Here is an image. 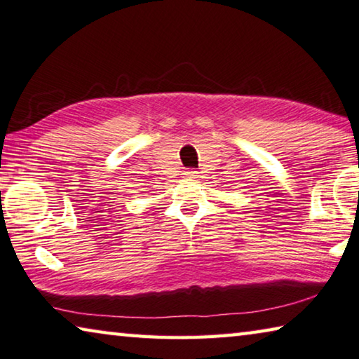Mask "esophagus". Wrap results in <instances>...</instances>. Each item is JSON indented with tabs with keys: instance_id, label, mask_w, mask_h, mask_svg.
<instances>
[{
	"instance_id": "obj_1",
	"label": "esophagus",
	"mask_w": 359,
	"mask_h": 359,
	"mask_svg": "<svg viewBox=\"0 0 359 359\" xmlns=\"http://www.w3.org/2000/svg\"><path fill=\"white\" fill-rule=\"evenodd\" d=\"M184 175H186V178H196L197 172H196V170H186Z\"/></svg>"
}]
</instances>
